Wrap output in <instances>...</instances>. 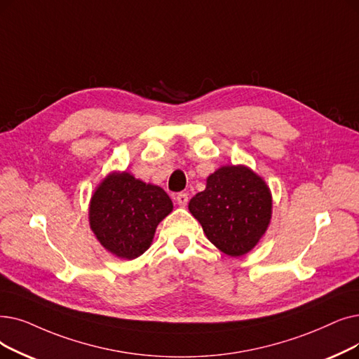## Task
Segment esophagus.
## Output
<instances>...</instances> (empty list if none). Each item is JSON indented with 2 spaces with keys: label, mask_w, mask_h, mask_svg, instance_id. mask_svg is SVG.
Instances as JSON below:
<instances>
[{
  "label": "esophagus",
  "mask_w": 359,
  "mask_h": 359,
  "mask_svg": "<svg viewBox=\"0 0 359 359\" xmlns=\"http://www.w3.org/2000/svg\"><path fill=\"white\" fill-rule=\"evenodd\" d=\"M176 201H177V204H179L180 207H186V205H188V201H189L188 194H184V192L177 194V195H176Z\"/></svg>",
  "instance_id": "1"
}]
</instances>
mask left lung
I'll return each instance as SVG.
<instances>
[{
	"mask_svg": "<svg viewBox=\"0 0 359 359\" xmlns=\"http://www.w3.org/2000/svg\"><path fill=\"white\" fill-rule=\"evenodd\" d=\"M189 211L211 243L230 257H241L258 243L271 218L266 182L243 165L218 168L207 188L189 202Z\"/></svg>",
	"mask_w": 359,
	"mask_h": 359,
	"instance_id": "obj_1",
	"label": "left lung"
}]
</instances>
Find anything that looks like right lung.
<instances>
[{"label":"right lung","mask_w":359,"mask_h":359,"mask_svg":"<svg viewBox=\"0 0 359 359\" xmlns=\"http://www.w3.org/2000/svg\"><path fill=\"white\" fill-rule=\"evenodd\" d=\"M171 210L173 202L158 186L113 173L92 196L89 222L107 251L135 259L149 248L155 229Z\"/></svg>","instance_id":"1"}]
</instances>
